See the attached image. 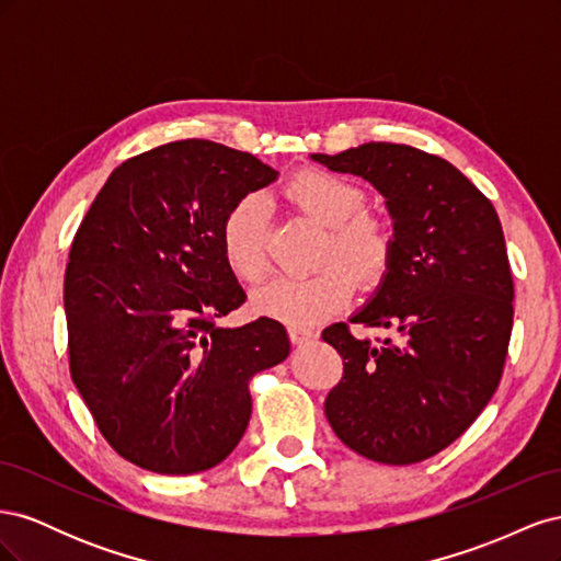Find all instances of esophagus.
I'll return each instance as SVG.
<instances>
[{
    "instance_id": "1",
    "label": "esophagus",
    "mask_w": 561,
    "mask_h": 561,
    "mask_svg": "<svg viewBox=\"0 0 561 561\" xmlns=\"http://www.w3.org/2000/svg\"><path fill=\"white\" fill-rule=\"evenodd\" d=\"M287 334H290V342L295 346L309 344V342H313V339H318V330H313V328H299V325H293L290 330H287Z\"/></svg>"
}]
</instances>
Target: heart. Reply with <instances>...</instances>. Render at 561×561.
<instances>
[{
  "label": "heart",
  "mask_w": 561,
  "mask_h": 561,
  "mask_svg": "<svg viewBox=\"0 0 561 561\" xmlns=\"http://www.w3.org/2000/svg\"><path fill=\"white\" fill-rule=\"evenodd\" d=\"M295 206L328 227L320 250L325 268L311 276H280L254 293L257 313L309 328L330 318L351 299L355 280L375 290L393 262V233L379 217L360 213L365 192L358 184L328 171H304L285 186ZM268 208L257 194L239 198L219 222V248L227 268L241 283H260L268 268ZM352 270L348 272L347 268Z\"/></svg>",
  "instance_id": "b5f03b06"
}]
</instances>
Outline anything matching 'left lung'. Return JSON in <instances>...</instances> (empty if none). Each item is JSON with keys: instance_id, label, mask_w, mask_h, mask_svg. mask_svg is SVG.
I'll list each match as a JSON object with an SVG mask.
<instances>
[{"instance_id": "8db88e82", "label": "left lung", "mask_w": 561, "mask_h": 561, "mask_svg": "<svg viewBox=\"0 0 561 561\" xmlns=\"http://www.w3.org/2000/svg\"><path fill=\"white\" fill-rule=\"evenodd\" d=\"M386 196L393 262L351 322L386 328L371 344L336 322L322 339L344 360L325 400L332 431L369 461L410 466L461 437L496 393L513 332L515 285L501 219L458 168L410 145L313 154Z\"/></svg>"}]
</instances>
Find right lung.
<instances>
[{
  "instance_id": "right-lung-1",
  "label": "right lung",
  "mask_w": 561,
  "mask_h": 561,
  "mask_svg": "<svg viewBox=\"0 0 561 561\" xmlns=\"http://www.w3.org/2000/svg\"><path fill=\"white\" fill-rule=\"evenodd\" d=\"M248 151L168 142L124 161L65 268L70 375L110 447L161 474L208 470L241 443L250 379L290 355L285 328H217L245 301L219 248L236 201L276 180Z\"/></svg>"
}]
</instances>
